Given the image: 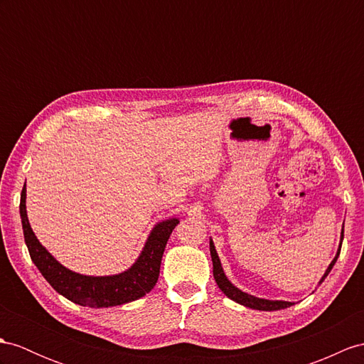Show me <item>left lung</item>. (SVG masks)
Here are the masks:
<instances>
[{"instance_id":"8db88e82","label":"left lung","mask_w":364,"mask_h":364,"mask_svg":"<svg viewBox=\"0 0 364 364\" xmlns=\"http://www.w3.org/2000/svg\"><path fill=\"white\" fill-rule=\"evenodd\" d=\"M343 237H344V223H343V228H341V236H340V244H338V250H336L335 258L332 259V262L329 264V267L326 269L324 274L321 277L320 282H318V286L321 284V282L326 279L327 274L331 273L332 267L335 265L336 259H338L340 256V250H341V244H343ZM210 255H211V261H213V277H215V281L218 287L223 290V294L225 296H228L230 299H233L235 303L245 306V307H250L255 310H265V312H272V310H281V309H286L294 306L295 303H291V301H282V299H265V298H258L255 295L247 294V291H242L241 289H237L232 281L227 278V274L223 269V264H220V259L218 256L216 252V247L215 242H213V239L210 237Z\"/></svg>"}]
</instances>
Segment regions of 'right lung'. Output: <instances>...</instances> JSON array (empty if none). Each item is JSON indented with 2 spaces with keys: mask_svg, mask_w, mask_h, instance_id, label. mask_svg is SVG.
Returning <instances> with one entry per match:
<instances>
[{
  "mask_svg": "<svg viewBox=\"0 0 364 364\" xmlns=\"http://www.w3.org/2000/svg\"><path fill=\"white\" fill-rule=\"evenodd\" d=\"M20 216L31 259L44 279L69 301L92 309L122 306L149 294L157 282L168 239L179 224V218H168L157 223L149 232L137 259L127 270L105 277H90L60 264L35 236L26 210V183L21 191Z\"/></svg>",
  "mask_w": 364,
  "mask_h": 364,
  "instance_id": "1",
  "label": "right lung"
}]
</instances>
